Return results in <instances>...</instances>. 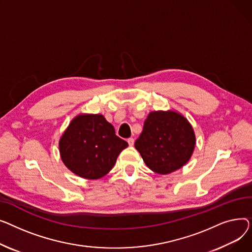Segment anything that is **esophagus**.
<instances>
[{"label":"esophagus","instance_id":"1","mask_svg":"<svg viewBox=\"0 0 252 252\" xmlns=\"http://www.w3.org/2000/svg\"><path fill=\"white\" fill-rule=\"evenodd\" d=\"M128 144L130 145V146H133V144H134V138H128Z\"/></svg>","mask_w":252,"mask_h":252}]
</instances>
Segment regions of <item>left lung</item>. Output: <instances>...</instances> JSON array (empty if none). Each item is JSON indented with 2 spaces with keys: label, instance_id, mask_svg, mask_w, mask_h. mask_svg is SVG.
<instances>
[{
  "label": "left lung",
  "instance_id": "8db88e82",
  "mask_svg": "<svg viewBox=\"0 0 252 252\" xmlns=\"http://www.w3.org/2000/svg\"><path fill=\"white\" fill-rule=\"evenodd\" d=\"M195 143L189 121L181 113L169 110L149 114L134 146L152 171L167 175L187 164Z\"/></svg>",
  "mask_w": 252,
  "mask_h": 252
}]
</instances>
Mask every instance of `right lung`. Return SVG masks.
<instances>
[{
  "label": "right lung",
  "mask_w": 252,
  "mask_h": 252,
  "mask_svg": "<svg viewBox=\"0 0 252 252\" xmlns=\"http://www.w3.org/2000/svg\"><path fill=\"white\" fill-rule=\"evenodd\" d=\"M128 143L116 135L114 126L101 114L74 117L59 140L64 165L84 179L96 180L115 166Z\"/></svg>",
  "instance_id": "1"
}]
</instances>
